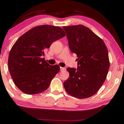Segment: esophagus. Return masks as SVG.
<instances>
[{
	"instance_id": "esophagus-1",
	"label": "esophagus",
	"mask_w": 124,
	"mask_h": 124,
	"mask_svg": "<svg viewBox=\"0 0 124 124\" xmlns=\"http://www.w3.org/2000/svg\"><path fill=\"white\" fill-rule=\"evenodd\" d=\"M60 70H61V71H63V70H65V68H64V67H60Z\"/></svg>"
}]
</instances>
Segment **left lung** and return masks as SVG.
Listing matches in <instances>:
<instances>
[{"instance_id": "obj_1", "label": "left lung", "mask_w": 124, "mask_h": 124, "mask_svg": "<svg viewBox=\"0 0 124 124\" xmlns=\"http://www.w3.org/2000/svg\"><path fill=\"white\" fill-rule=\"evenodd\" d=\"M69 47L77 55V69L69 67L70 77L64 82L67 93L83 99L92 96L107 78L110 62L107 47L103 40L83 25L63 27Z\"/></svg>"}]
</instances>
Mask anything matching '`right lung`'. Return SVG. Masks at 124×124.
I'll return each instance as SVG.
<instances>
[{
  "instance_id": "1",
  "label": "right lung",
  "mask_w": 124,
  "mask_h": 124,
  "mask_svg": "<svg viewBox=\"0 0 124 124\" xmlns=\"http://www.w3.org/2000/svg\"><path fill=\"white\" fill-rule=\"evenodd\" d=\"M66 36L62 28L45 24L32 28L20 36L9 52L8 65L14 84L26 94L46 90L58 65H50L42 58L51 44Z\"/></svg>"
}]
</instances>
